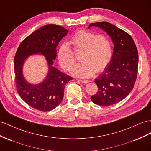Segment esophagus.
<instances>
[{
  "mask_svg": "<svg viewBox=\"0 0 151 151\" xmlns=\"http://www.w3.org/2000/svg\"><path fill=\"white\" fill-rule=\"evenodd\" d=\"M80 82L81 83H87L88 82V80H79Z\"/></svg>",
  "mask_w": 151,
  "mask_h": 151,
  "instance_id": "34e87169",
  "label": "esophagus"
}]
</instances>
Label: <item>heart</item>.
I'll list each match as a JSON object with an SVG mask.
<instances>
[{
  "label": "heart",
  "mask_w": 151,
  "mask_h": 151,
  "mask_svg": "<svg viewBox=\"0 0 151 151\" xmlns=\"http://www.w3.org/2000/svg\"><path fill=\"white\" fill-rule=\"evenodd\" d=\"M71 43L76 50H82L80 60L71 71L73 76L87 78L96 71L101 72L109 64L112 55L111 45L109 39L103 35H96L87 30H80L73 36ZM59 63L65 70L69 71L75 63L73 50L67 43L62 44L58 50Z\"/></svg>",
  "instance_id": "1"
}]
</instances>
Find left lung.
I'll list each match as a JSON object with an SVG mask.
<instances>
[{
  "label": "left lung",
  "mask_w": 151,
  "mask_h": 151,
  "mask_svg": "<svg viewBox=\"0 0 151 151\" xmlns=\"http://www.w3.org/2000/svg\"><path fill=\"white\" fill-rule=\"evenodd\" d=\"M106 32L114 45L109 65L94 82L98 91L91 99L94 103L107 106L122 101L132 91L137 79L138 53L129 34L106 22L92 23Z\"/></svg>",
  "instance_id": "obj_1"
}]
</instances>
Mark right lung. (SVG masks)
Listing matches in <instances>:
<instances>
[{"label":"right lung","mask_w":151,"mask_h":151,"mask_svg":"<svg viewBox=\"0 0 151 151\" xmlns=\"http://www.w3.org/2000/svg\"><path fill=\"white\" fill-rule=\"evenodd\" d=\"M68 32L60 25L42 26L21 42L14 56L15 80L18 94L27 105L40 111H48L55 109L63 99L65 86L73 79L53 66L57 57V46ZM34 54H41L46 57L49 72L41 83L33 85L24 78L22 65L25 60Z\"/></svg>","instance_id":"right-lung-1"}]
</instances>
